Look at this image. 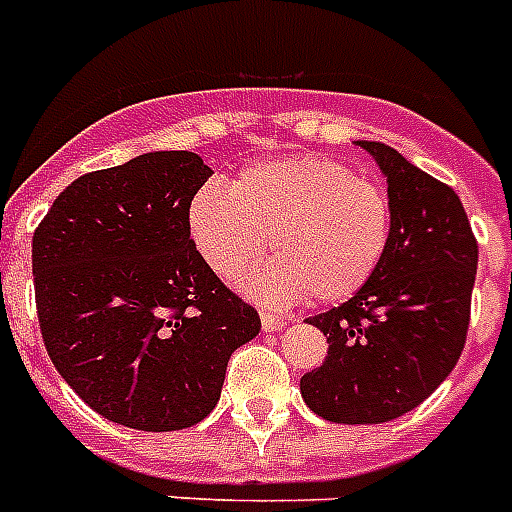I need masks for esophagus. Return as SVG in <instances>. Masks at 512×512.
<instances>
[{
    "instance_id": "esophagus-1",
    "label": "esophagus",
    "mask_w": 512,
    "mask_h": 512,
    "mask_svg": "<svg viewBox=\"0 0 512 512\" xmlns=\"http://www.w3.org/2000/svg\"><path fill=\"white\" fill-rule=\"evenodd\" d=\"M260 323H263V331H281L286 326L284 318H278L273 313H260Z\"/></svg>"
}]
</instances>
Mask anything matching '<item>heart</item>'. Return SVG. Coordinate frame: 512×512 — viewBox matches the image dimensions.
Masks as SVG:
<instances>
[{"instance_id":"b5f03b06","label":"heart","mask_w":512,"mask_h":512,"mask_svg":"<svg viewBox=\"0 0 512 512\" xmlns=\"http://www.w3.org/2000/svg\"><path fill=\"white\" fill-rule=\"evenodd\" d=\"M189 228L220 278H236L270 247L276 260L249 281V292L263 302L307 294L344 302L384 263L392 205L376 181L355 176L344 162L286 157L249 168L231 189L199 191Z\"/></svg>"}]
</instances>
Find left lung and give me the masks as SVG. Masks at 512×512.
I'll return each mask as SVG.
<instances>
[{"label": "left lung", "instance_id": "8db88e82", "mask_svg": "<svg viewBox=\"0 0 512 512\" xmlns=\"http://www.w3.org/2000/svg\"><path fill=\"white\" fill-rule=\"evenodd\" d=\"M389 184L392 239L376 276L315 315L328 355L302 400L331 423H386L421 405L458 363L471 321L479 244L452 186L381 141H360Z\"/></svg>", "mask_w": 512, "mask_h": 512}]
</instances>
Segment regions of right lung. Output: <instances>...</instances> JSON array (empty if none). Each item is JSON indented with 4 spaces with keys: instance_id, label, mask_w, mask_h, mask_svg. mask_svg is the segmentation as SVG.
<instances>
[{
    "instance_id": "obj_1",
    "label": "right lung",
    "mask_w": 512,
    "mask_h": 512,
    "mask_svg": "<svg viewBox=\"0 0 512 512\" xmlns=\"http://www.w3.org/2000/svg\"><path fill=\"white\" fill-rule=\"evenodd\" d=\"M213 170L149 152L60 191L33 231V292L54 368L91 410L178 431L218 405L228 357L260 315L205 263L189 207Z\"/></svg>"
}]
</instances>
